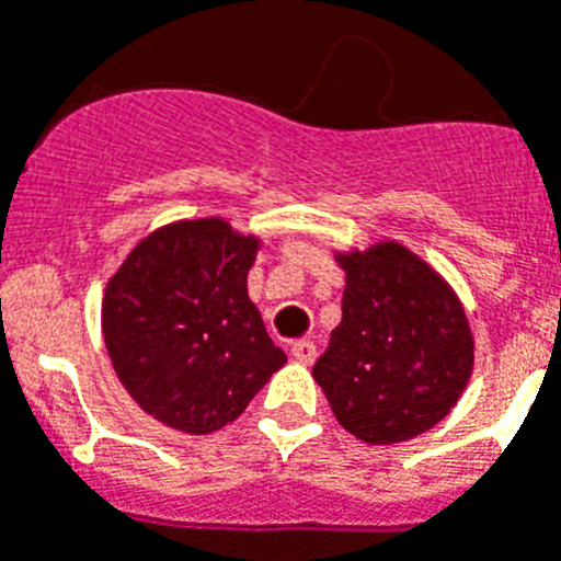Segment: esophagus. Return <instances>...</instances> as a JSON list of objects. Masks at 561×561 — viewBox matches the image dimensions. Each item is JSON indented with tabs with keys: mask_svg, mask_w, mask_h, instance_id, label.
<instances>
[{
	"mask_svg": "<svg viewBox=\"0 0 561 561\" xmlns=\"http://www.w3.org/2000/svg\"><path fill=\"white\" fill-rule=\"evenodd\" d=\"M318 350H314L312 341H298V344H291V358L298 360V364H312Z\"/></svg>",
	"mask_w": 561,
	"mask_h": 561,
	"instance_id": "34e87169",
	"label": "esophagus"
}]
</instances>
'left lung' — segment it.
I'll return each mask as SVG.
<instances>
[{
	"label": "left lung",
	"mask_w": 561,
	"mask_h": 561,
	"mask_svg": "<svg viewBox=\"0 0 561 561\" xmlns=\"http://www.w3.org/2000/svg\"><path fill=\"white\" fill-rule=\"evenodd\" d=\"M341 323L312 367L335 419L360 442L396 444L436 427L473 369L467 314L427 263L398 243L341 254Z\"/></svg>",
	"instance_id": "1"
}]
</instances>
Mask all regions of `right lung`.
Here are the masks:
<instances>
[{"instance_id": "obj_1", "label": "right lung", "mask_w": 561, "mask_h": 561, "mask_svg": "<svg viewBox=\"0 0 561 561\" xmlns=\"http://www.w3.org/2000/svg\"><path fill=\"white\" fill-rule=\"evenodd\" d=\"M254 252L257 240L224 220H183L148 234L111 277V364L169 427L194 436L226 427L286 364L247 295Z\"/></svg>"}]
</instances>
